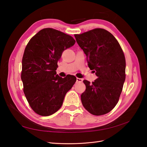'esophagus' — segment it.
<instances>
[{
    "label": "esophagus",
    "instance_id": "1",
    "mask_svg": "<svg viewBox=\"0 0 147 147\" xmlns=\"http://www.w3.org/2000/svg\"><path fill=\"white\" fill-rule=\"evenodd\" d=\"M77 83H82V82H83V79L82 78H77Z\"/></svg>",
    "mask_w": 147,
    "mask_h": 147
}]
</instances>
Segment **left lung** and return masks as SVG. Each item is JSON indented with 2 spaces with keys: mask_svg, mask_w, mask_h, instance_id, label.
I'll return each mask as SVG.
<instances>
[{
  "mask_svg": "<svg viewBox=\"0 0 147 147\" xmlns=\"http://www.w3.org/2000/svg\"><path fill=\"white\" fill-rule=\"evenodd\" d=\"M74 36L86 56L88 67L97 78L92 84L83 83L86 90L81 95L83 107L90 113L102 115L118 103L126 75V60L119 43L103 29H94Z\"/></svg>",
  "mask_w": 147,
  "mask_h": 147,
  "instance_id": "8db88e82",
  "label": "left lung"
}]
</instances>
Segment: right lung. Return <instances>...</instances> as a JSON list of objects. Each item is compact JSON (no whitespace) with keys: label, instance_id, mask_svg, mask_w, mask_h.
<instances>
[{"label":"right lung","instance_id":"obj_1","mask_svg":"<svg viewBox=\"0 0 147 147\" xmlns=\"http://www.w3.org/2000/svg\"><path fill=\"white\" fill-rule=\"evenodd\" d=\"M75 43L70 35L45 28L35 34L25 48L21 72L23 90L30 107L41 116L56 112L77 80L73 75L62 78L56 72L62 53Z\"/></svg>","mask_w":147,"mask_h":147}]
</instances>
